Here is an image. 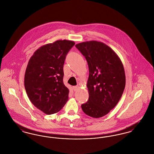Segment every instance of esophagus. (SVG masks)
<instances>
[{"instance_id":"1","label":"esophagus","mask_w":154,"mask_h":154,"mask_svg":"<svg viewBox=\"0 0 154 154\" xmlns=\"http://www.w3.org/2000/svg\"><path fill=\"white\" fill-rule=\"evenodd\" d=\"M79 87L78 86H74V87H73V90L74 91H77V90L79 89Z\"/></svg>"}]
</instances>
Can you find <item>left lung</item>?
Wrapping results in <instances>:
<instances>
[{"label":"left lung","instance_id":"obj_1","mask_svg":"<svg viewBox=\"0 0 154 154\" xmlns=\"http://www.w3.org/2000/svg\"><path fill=\"white\" fill-rule=\"evenodd\" d=\"M85 57L89 67L87 88L89 99L81 105L91 117L107 114L120 100L126 79L123 64L117 54L106 44L95 40L75 45Z\"/></svg>","mask_w":154,"mask_h":154}]
</instances>
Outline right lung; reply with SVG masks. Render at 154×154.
I'll list each match as a JSON object with an SVG mask.
<instances>
[{
	"label": "right lung",
	"mask_w": 154,
	"mask_h": 154,
	"mask_svg": "<svg viewBox=\"0 0 154 154\" xmlns=\"http://www.w3.org/2000/svg\"><path fill=\"white\" fill-rule=\"evenodd\" d=\"M75 43L57 40L34 52L26 67L24 85L30 102L44 113L58 112L69 99V90L63 84L66 55Z\"/></svg>",
	"instance_id": "obj_1"
}]
</instances>
